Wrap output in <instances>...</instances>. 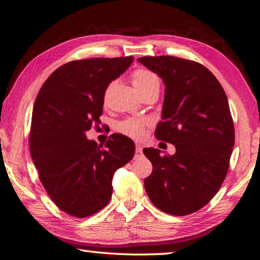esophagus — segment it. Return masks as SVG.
Masks as SVG:
<instances>
[{
    "label": "esophagus",
    "mask_w": 260,
    "mask_h": 260,
    "mask_svg": "<svg viewBox=\"0 0 260 260\" xmlns=\"http://www.w3.org/2000/svg\"><path fill=\"white\" fill-rule=\"evenodd\" d=\"M142 156H143V148L140 146H137L135 151V158H142Z\"/></svg>",
    "instance_id": "obj_1"
}]
</instances>
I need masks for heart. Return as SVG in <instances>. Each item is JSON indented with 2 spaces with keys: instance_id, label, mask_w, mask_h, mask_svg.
<instances>
[{
  "instance_id": "obj_1",
  "label": "heart",
  "mask_w": 260,
  "mask_h": 260,
  "mask_svg": "<svg viewBox=\"0 0 260 260\" xmlns=\"http://www.w3.org/2000/svg\"><path fill=\"white\" fill-rule=\"evenodd\" d=\"M131 79H133V84L140 95H143L144 93L150 92L152 90H159L160 87V80L154 72H152L148 69H140L135 70L131 75ZM115 82H110L106 90L104 92V102L107 104L108 98L110 94V91L114 86ZM146 124V121L143 118H127V120L121 122L118 124V130L122 134H124L129 137L133 138H139L143 135L144 125Z\"/></svg>"
}]
</instances>
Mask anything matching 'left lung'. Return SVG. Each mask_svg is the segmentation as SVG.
<instances>
[{
	"label": "left lung",
	"instance_id": "left-lung-1",
	"mask_svg": "<svg viewBox=\"0 0 260 260\" xmlns=\"http://www.w3.org/2000/svg\"><path fill=\"white\" fill-rule=\"evenodd\" d=\"M138 62L166 85L162 114L155 137L176 148L144 152L152 174L144 181L153 205L172 215H188L214 197L226 178L235 130L228 99L212 72L190 59L144 56Z\"/></svg>",
	"mask_w": 260,
	"mask_h": 260
}]
</instances>
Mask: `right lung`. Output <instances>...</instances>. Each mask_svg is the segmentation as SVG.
<instances>
[{
    "mask_svg": "<svg viewBox=\"0 0 260 260\" xmlns=\"http://www.w3.org/2000/svg\"><path fill=\"white\" fill-rule=\"evenodd\" d=\"M133 56L77 59L57 68L34 102L29 151L45 190L59 210L86 218L113 193L114 173L134 158L135 144L120 134L105 147L86 138L101 124L107 85L130 67Z\"/></svg>",
    "mask_w": 260,
    "mask_h": 260,
    "instance_id": "1",
    "label": "right lung"
}]
</instances>
